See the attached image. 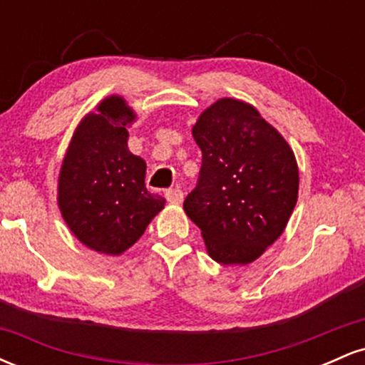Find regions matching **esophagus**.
Masks as SVG:
<instances>
[{
	"label": "esophagus",
	"mask_w": 365,
	"mask_h": 365,
	"mask_svg": "<svg viewBox=\"0 0 365 365\" xmlns=\"http://www.w3.org/2000/svg\"><path fill=\"white\" fill-rule=\"evenodd\" d=\"M166 200L171 204H180L183 200V192L180 190V188H170V190H166Z\"/></svg>",
	"instance_id": "obj_1"
}]
</instances>
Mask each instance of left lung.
Instances as JSON below:
<instances>
[{
  "label": "left lung",
  "instance_id": "left-lung-1",
  "mask_svg": "<svg viewBox=\"0 0 365 365\" xmlns=\"http://www.w3.org/2000/svg\"><path fill=\"white\" fill-rule=\"evenodd\" d=\"M202 150L183 209L221 264H249L283 233L299 195L287 140L250 104L220 99L192 128Z\"/></svg>",
  "mask_w": 365,
  "mask_h": 365
}]
</instances>
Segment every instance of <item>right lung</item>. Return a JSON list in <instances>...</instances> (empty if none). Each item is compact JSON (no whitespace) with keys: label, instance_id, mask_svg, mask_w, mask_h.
Returning a JSON list of instances; mask_svg holds the SVG:
<instances>
[{"label":"right lung","instance_id":"right-lung-1","mask_svg":"<svg viewBox=\"0 0 365 365\" xmlns=\"http://www.w3.org/2000/svg\"><path fill=\"white\" fill-rule=\"evenodd\" d=\"M86 116L63 161L58 204L75 237L96 252L118 255L132 247L165 207L145 188V163L127 149L135 115L121 98H108Z\"/></svg>","mask_w":365,"mask_h":365}]
</instances>
